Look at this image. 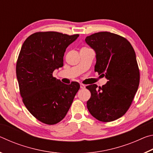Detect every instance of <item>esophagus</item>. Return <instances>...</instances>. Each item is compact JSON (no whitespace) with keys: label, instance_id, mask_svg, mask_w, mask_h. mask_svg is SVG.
I'll list each match as a JSON object with an SVG mask.
<instances>
[{"label":"esophagus","instance_id":"obj_1","mask_svg":"<svg viewBox=\"0 0 153 153\" xmlns=\"http://www.w3.org/2000/svg\"><path fill=\"white\" fill-rule=\"evenodd\" d=\"M80 88H81L82 89H84L85 88H86V86H85V85L83 84H80Z\"/></svg>","mask_w":153,"mask_h":153}]
</instances>
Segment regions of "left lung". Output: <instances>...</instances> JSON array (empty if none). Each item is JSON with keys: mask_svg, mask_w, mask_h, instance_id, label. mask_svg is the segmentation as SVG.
<instances>
[{"mask_svg": "<svg viewBox=\"0 0 153 153\" xmlns=\"http://www.w3.org/2000/svg\"><path fill=\"white\" fill-rule=\"evenodd\" d=\"M85 40L97 54L94 71L108 79L98 88L97 84L86 86L91 93L87 108L98 120L115 121L128 111L138 88L140 70L135 51L126 38L108 32L93 33Z\"/></svg>", "mask_w": 153, "mask_h": 153, "instance_id": "left-lung-1", "label": "left lung"}]
</instances>
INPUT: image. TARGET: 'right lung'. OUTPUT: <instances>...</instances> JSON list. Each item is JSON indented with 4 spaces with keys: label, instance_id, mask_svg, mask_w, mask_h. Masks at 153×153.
<instances>
[{
    "label": "right lung",
    "instance_id": "add662e5",
    "mask_svg": "<svg viewBox=\"0 0 153 153\" xmlns=\"http://www.w3.org/2000/svg\"><path fill=\"white\" fill-rule=\"evenodd\" d=\"M79 34L38 32L26 38L16 64V75L22 101L30 113L48 125L65 117L79 89V83L65 84L53 77L63 65L66 48Z\"/></svg>",
    "mask_w": 153,
    "mask_h": 153
}]
</instances>
